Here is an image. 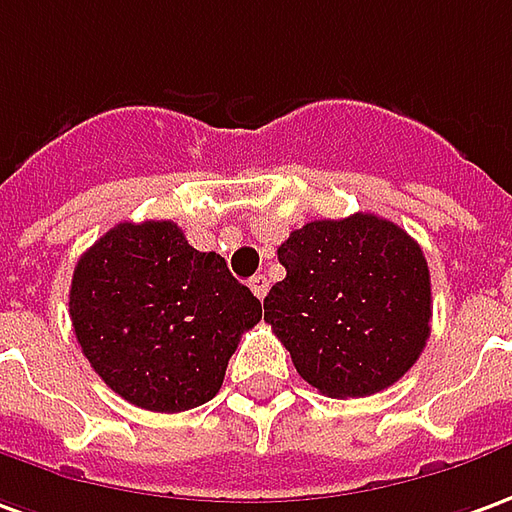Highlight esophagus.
I'll list each match as a JSON object with an SVG mask.
<instances>
[{
	"instance_id": "obj_1",
	"label": "esophagus",
	"mask_w": 512,
	"mask_h": 512,
	"mask_svg": "<svg viewBox=\"0 0 512 512\" xmlns=\"http://www.w3.org/2000/svg\"><path fill=\"white\" fill-rule=\"evenodd\" d=\"M249 288H252V293H255L257 299H266V293H268V277H266V274H255V277L249 280Z\"/></svg>"
}]
</instances>
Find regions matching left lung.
<instances>
[{
  "mask_svg": "<svg viewBox=\"0 0 512 512\" xmlns=\"http://www.w3.org/2000/svg\"><path fill=\"white\" fill-rule=\"evenodd\" d=\"M285 280L266 321L299 377L332 399L385 391L430 338V268L421 246L374 213L310 221L277 249Z\"/></svg>",
  "mask_w": 512,
  "mask_h": 512,
  "instance_id": "1",
  "label": "left lung"
}]
</instances>
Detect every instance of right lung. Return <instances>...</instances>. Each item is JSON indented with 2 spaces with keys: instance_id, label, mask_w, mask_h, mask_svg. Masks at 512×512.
Returning a JSON list of instances; mask_svg holds the SVG:
<instances>
[{
  "instance_id": "1",
  "label": "right lung",
  "mask_w": 512,
  "mask_h": 512,
  "mask_svg": "<svg viewBox=\"0 0 512 512\" xmlns=\"http://www.w3.org/2000/svg\"><path fill=\"white\" fill-rule=\"evenodd\" d=\"M69 313L110 391L152 413H180L219 393L263 305L224 257L194 249L174 221H124L77 260Z\"/></svg>"
}]
</instances>
